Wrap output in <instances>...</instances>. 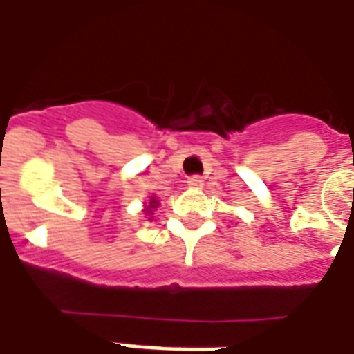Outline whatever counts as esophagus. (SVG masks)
Returning <instances> with one entry per match:
<instances>
[{"mask_svg":"<svg viewBox=\"0 0 354 354\" xmlns=\"http://www.w3.org/2000/svg\"><path fill=\"white\" fill-rule=\"evenodd\" d=\"M187 185L189 187H193V189H202V185H204V180H202V176H191L187 180Z\"/></svg>","mask_w":354,"mask_h":354,"instance_id":"obj_1","label":"esophagus"}]
</instances>
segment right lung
Returning a JSON list of instances; mask_svg holds the SVG:
<instances>
[{"label":"right lung","instance_id":"right-lung-1","mask_svg":"<svg viewBox=\"0 0 354 354\" xmlns=\"http://www.w3.org/2000/svg\"><path fill=\"white\" fill-rule=\"evenodd\" d=\"M158 200L154 198V196H150V202H149V205H147V207H145V213H149V215H152V209H156V207H158Z\"/></svg>","mask_w":354,"mask_h":354}]
</instances>
